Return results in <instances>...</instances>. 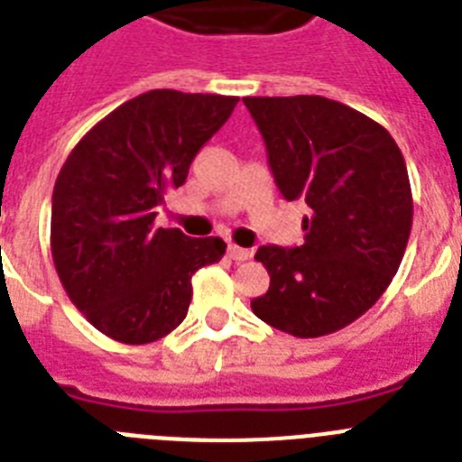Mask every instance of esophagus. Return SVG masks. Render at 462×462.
Instances as JSON below:
<instances>
[{
    "label": "esophagus",
    "instance_id": "1",
    "mask_svg": "<svg viewBox=\"0 0 462 462\" xmlns=\"http://www.w3.org/2000/svg\"><path fill=\"white\" fill-rule=\"evenodd\" d=\"M228 257L238 263L247 262V259H250V250H245V247H238V245H228Z\"/></svg>",
    "mask_w": 462,
    "mask_h": 462
}]
</instances>
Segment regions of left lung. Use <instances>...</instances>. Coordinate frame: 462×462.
I'll list each match as a JSON object with an SVG mask.
<instances>
[{
    "label": "left lung",
    "mask_w": 462,
    "mask_h": 462,
    "mask_svg": "<svg viewBox=\"0 0 462 462\" xmlns=\"http://www.w3.org/2000/svg\"><path fill=\"white\" fill-rule=\"evenodd\" d=\"M285 200H306L301 247H259L269 291L259 320L299 338L338 332L372 309L411 234L407 163L388 130L322 96L243 97Z\"/></svg>",
    "instance_id": "1"
}]
</instances>
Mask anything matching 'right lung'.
<instances>
[{
	"label": "right lung",
	"mask_w": 462,
	"mask_h": 462,
	"mask_svg": "<svg viewBox=\"0 0 462 462\" xmlns=\"http://www.w3.org/2000/svg\"><path fill=\"white\" fill-rule=\"evenodd\" d=\"M238 97L159 88L102 118L55 180L51 254L86 320L114 341L142 346L187 318L191 275L226 252L222 238L153 228L168 189L226 124Z\"/></svg>",
	"instance_id": "1"
}]
</instances>
